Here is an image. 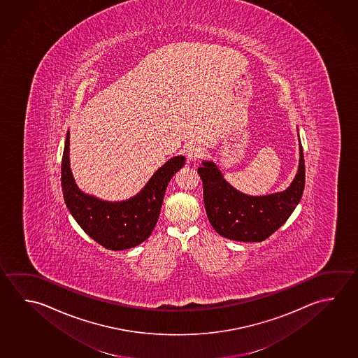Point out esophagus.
<instances>
[{
  "instance_id": "esophagus-1",
  "label": "esophagus",
  "mask_w": 358,
  "mask_h": 358,
  "mask_svg": "<svg viewBox=\"0 0 358 358\" xmlns=\"http://www.w3.org/2000/svg\"><path fill=\"white\" fill-rule=\"evenodd\" d=\"M186 153H187L188 161L189 162H194V161H197L203 155V148L200 145L194 143V145H188Z\"/></svg>"
}]
</instances>
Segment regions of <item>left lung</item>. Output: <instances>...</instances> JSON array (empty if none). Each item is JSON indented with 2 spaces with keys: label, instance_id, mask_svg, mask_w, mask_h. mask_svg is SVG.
Segmentation results:
<instances>
[{
  "label": "left lung",
  "instance_id": "8db88e82",
  "mask_svg": "<svg viewBox=\"0 0 358 358\" xmlns=\"http://www.w3.org/2000/svg\"><path fill=\"white\" fill-rule=\"evenodd\" d=\"M199 175L203 185L207 217L221 236L260 243L289 219L299 203L306 182L304 156L299 139V166L294 180L280 192L250 196L232 187L213 161H202Z\"/></svg>",
  "mask_w": 358,
  "mask_h": 358
}]
</instances>
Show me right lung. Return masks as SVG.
Segmentation results:
<instances>
[{"label": "right lung", "mask_w": 358, "mask_h": 358, "mask_svg": "<svg viewBox=\"0 0 358 358\" xmlns=\"http://www.w3.org/2000/svg\"><path fill=\"white\" fill-rule=\"evenodd\" d=\"M69 138L68 131L62 162V187L64 201L78 225L109 250L131 249L143 243L157 224L167 185L183 167L185 157L169 159L131 199L112 202L85 194L78 187L70 169Z\"/></svg>", "instance_id": "obj_1"}]
</instances>
